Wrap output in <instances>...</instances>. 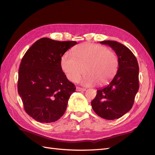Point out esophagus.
<instances>
[{
  "mask_svg": "<svg viewBox=\"0 0 155 155\" xmlns=\"http://www.w3.org/2000/svg\"><path fill=\"white\" fill-rule=\"evenodd\" d=\"M76 91H86V88L77 87H76Z\"/></svg>",
  "mask_w": 155,
  "mask_h": 155,
  "instance_id": "esophagus-1",
  "label": "esophagus"
}]
</instances>
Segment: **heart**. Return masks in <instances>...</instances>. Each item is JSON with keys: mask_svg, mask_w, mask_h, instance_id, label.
<instances>
[{"mask_svg": "<svg viewBox=\"0 0 155 155\" xmlns=\"http://www.w3.org/2000/svg\"><path fill=\"white\" fill-rule=\"evenodd\" d=\"M73 55L65 53L61 59V66L67 78L77 82L83 74L88 72L81 79L83 86L105 85L115 76L119 61L116 54L105 46L84 43L73 49Z\"/></svg>", "mask_w": 155, "mask_h": 155, "instance_id": "heart-1", "label": "heart"}]
</instances>
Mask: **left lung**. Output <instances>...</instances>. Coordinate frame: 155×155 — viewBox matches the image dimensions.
<instances>
[{
    "label": "left lung",
    "mask_w": 155,
    "mask_h": 155,
    "mask_svg": "<svg viewBox=\"0 0 155 155\" xmlns=\"http://www.w3.org/2000/svg\"><path fill=\"white\" fill-rule=\"evenodd\" d=\"M118 58V72L107 87L98 89L91 102L93 110L101 118L115 120L121 118L132 108L139 88L138 61L127 47L114 41H104Z\"/></svg>",
    "instance_id": "8db88e82"
}]
</instances>
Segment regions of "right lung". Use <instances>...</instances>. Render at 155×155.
Here are the masks:
<instances>
[{"instance_id":"right-lung-1","label":"right lung","mask_w":155,"mask_h":155,"mask_svg":"<svg viewBox=\"0 0 155 155\" xmlns=\"http://www.w3.org/2000/svg\"><path fill=\"white\" fill-rule=\"evenodd\" d=\"M76 41L43 37L27 50L18 69V92L26 113L37 121H57L76 87L62 71L61 59Z\"/></svg>"}]
</instances>
